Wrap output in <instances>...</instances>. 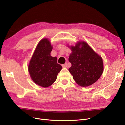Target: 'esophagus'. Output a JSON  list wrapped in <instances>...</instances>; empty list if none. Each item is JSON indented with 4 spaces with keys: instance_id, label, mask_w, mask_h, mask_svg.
<instances>
[{
    "instance_id": "34e87169",
    "label": "esophagus",
    "mask_w": 125,
    "mask_h": 125,
    "mask_svg": "<svg viewBox=\"0 0 125 125\" xmlns=\"http://www.w3.org/2000/svg\"><path fill=\"white\" fill-rule=\"evenodd\" d=\"M67 66V63H65V64H62V67L63 68H66Z\"/></svg>"
}]
</instances>
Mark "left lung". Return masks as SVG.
<instances>
[{
    "mask_svg": "<svg viewBox=\"0 0 125 125\" xmlns=\"http://www.w3.org/2000/svg\"><path fill=\"white\" fill-rule=\"evenodd\" d=\"M82 45V47H80ZM72 53L69 57L71 67L69 71L74 80L81 86L93 84L103 71V60L89 45L84 42H78L71 46Z\"/></svg>",
    "mask_w": 125,
    "mask_h": 125,
    "instance_id": "left-lung-1",
    "label": "left lung"
}]
</instances>
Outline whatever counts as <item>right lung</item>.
I'll list each match as a JSON object with an SVG mask.
<instances>
[{
  "instance_id": "right-lung-1",
  "label": "right lung",
  "mask_w": 125,
  "mask_h": 125,
  "mask_svg": "<svg viewBox=\"0 0 125 125\" xmlns=\"http://www.w3.org/2000/svg\"><path fill=\"white\" fill-rule=\"evenodd\" d=\"M52 47L47 39L42 40L34 52L28 70L32 80L41 86L46 88L56 81L62 69L57 58L51 56Z\"/></svg>"
}]
</instances>
